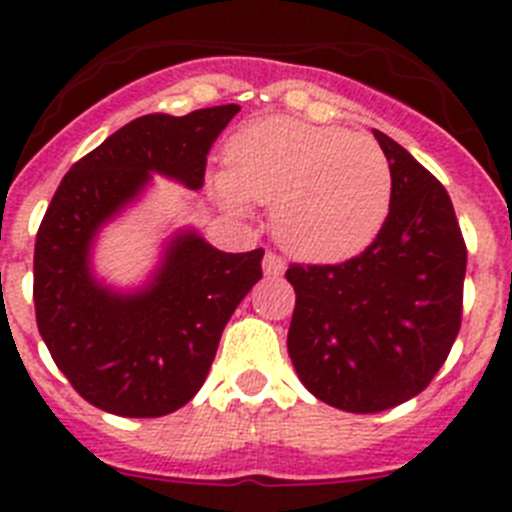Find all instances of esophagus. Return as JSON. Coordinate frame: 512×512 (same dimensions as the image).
<instances>
[{"instance_id":"34e87169","label":"esophagus","mask_w":512,"mask_h":512,"mask_svg":"<svg viewBox=\"0 0 512 512\" xmlns=\"http://www.w3.org/2000/svg\"><path fill=\"white\" fill-rule=\"evenodd\" d=\"M284 269H287V264H284L282 256H277V253H266L264 256V274H269V277H282Z\"/></svg>"}]
</instances>
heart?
<instances>
[{
  "label": "heart",
  "instance_id": "heart-1",
  "mask_svg": "<svg viewBox=\"0 0 512 512\" xmlns=\"http://www.w3.org/2000/svg\"><path fill=\"white\" fill-rule=\"evenodd\" d=\"M212 189L223 205L248 212L274 205V235L302 261L330 264L364 251L392 205V169L369 135L269 117L235 133L228 174Z\"/></svg>",
  "mask_w": 512,
  "mask_h": 512
}]
</instances>
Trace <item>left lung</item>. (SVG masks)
Wrapping results in <instances>:
<instances>
[{
	"mask_svg": "<svg viewBox=\"0 0 512 512\" xmlns=\"http://www.w3.org/2000/svg\"><path fill=\"white\" fill-rule=\"evenodd\" d=\"M392 169V205L364 253L289 264L287 351L300 382L346 413H379L423 392L461 325L467 246L431 171L374 130Z\"/></svg>",
	"mask_w": 512,
	"mask_h": 512,
	"instance_id": "8db88e82",
	"label": "left lung"
}]
</instances>
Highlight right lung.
I'll return each mask as SVG.
<instances>
[{
	"label": "right lung",
	"instance_id": "1",
	"mask_svg": "<svg viewBox=\"0 0 512 512\" xmlns=\"http://www.w3.org/2000/svg\"><path fill=\"white\" fill-rule=\"evenodd\" d=\"M238 110L128 122L71 166L45 210L33 259L38 330L63 377L104 413L161 418L187 405L225 323L261 279V248L217 251L197 230L171 238L143 289L117 292L92 271L99 228L138 200L151 174L202 189L207 153Z\"/></svg>",
	"mask_w": 512,
	"mask_h": 512
}]
</instances>
